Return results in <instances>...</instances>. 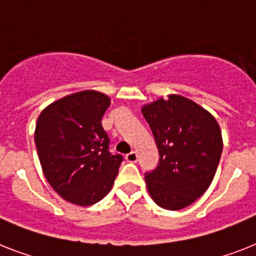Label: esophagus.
<instances>
[{"instance_id":"obj_1","label":"esophagus","mask_w":256,"mask_h":256,"mask_svg":"<svg viewBox=\"0 0 256 256\" xmlns=\"http://www.w3.org/2000/svg\"><path fill=\"white\" fill-rule=\"evenodd\" d=\"M126 160L128 161V162H136L138 161V154L136 152H130V154H126Z\"/></svg>"}]
</instances>
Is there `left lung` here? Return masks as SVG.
Returning <instances> with one entry per match:
<instances>
[{"label":"left lung","instance_id":"1","mask_svg":"<svg viewBox=\"0 0 256 256\" xmlns=\"http://www.w3.org/2000/svg\"><path fill=\"white\" fill-rule=\"evenodd\" d=\"M140 110L160 154L158 168L144 176L148 192L164 210L188 207L214 181L222 152L220 126L207 109L177 94Z\"/></svg>","mask_w":256,"mask_h":256}]
</instances>
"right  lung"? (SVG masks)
Listing matches in <instances>:
<instances>
[{
  "instance_id": "1",
  "label": "right lung",
  "mask_w": 256,
  "mask_h": 256,
  "mask_svg": "<svg viewBox=\"0 0 256 256\" xmlns=\"http://www.w3.org/2000/svg\"><path fill=\"white\" fill-rule=\"evenodd\" d=\"M110 98L86 90L58 98L42 109L35 144L42 173L66 202L88 207L110 191L122 162L108 151L102 118Z\"/></svg>"
}]
</instances>
